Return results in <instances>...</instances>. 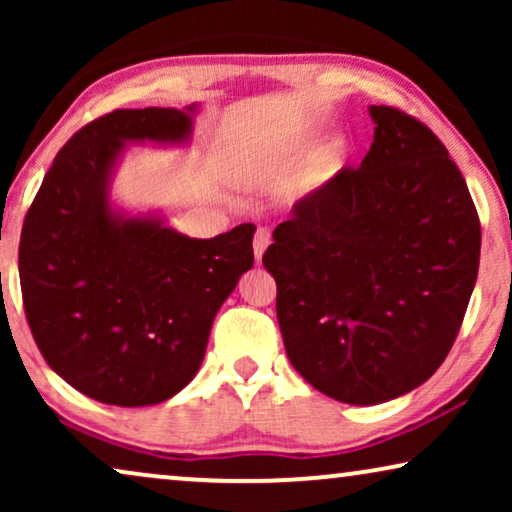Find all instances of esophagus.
Returning a JSON list of instances; mask_svg holds the SVG:
<instances>
[{"mask_svg": "<svg viewBox=\"0 0 512 512\" xmlns=\"http://www.w3.org/2000/svg\"><path fill=\"white\" fill-rule=\"evenodd\" d=\"M268 244H270V230L263 228V226L256 228V233H254V256H256V261H261L265 249H268Z\"/></svg>", "mask_w": 512, "mask_h": 512, "instance_id": "obj_1", "label": "esophagus"}]
</instances>
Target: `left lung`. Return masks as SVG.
<instances>
[{
	"instance_id": "1",
	"label": "left lung",
	"mask_w": 512,
	"mask_h": 512,
	"mask_svg": "<svg viewBox=\"0 0 512 512\" xmlns=\"http://www.w3.org/2000/svg\"><path fill=\"white\" fill-rule=\"evenodd\" d=\"M361 167L293 205L263 265L293 368L335 401L375 405L440 368L480 265V219L443 142L415 116L370 107Z\"/></svg>"
}]
</instances>
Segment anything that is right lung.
<instances>
[{"label": "right lung", "instance_id": "obj_1", "mask_svg": "<svg viewBox=\"0 0 512 512\" xmlns=\"http://www.w3.org/2000/svg\"><path fill=\"white\" fill-rule=\"evenodd\" d=\"M193 111L116 109L83 125L27 209L18 249L27 324L48 366L100 403L139 408L184 389L216 312L254 265V223L195 240L109 205L125 142H186Z\"/></svg>", "mask_w": 512, "mask_h": 512}]
</instances>
